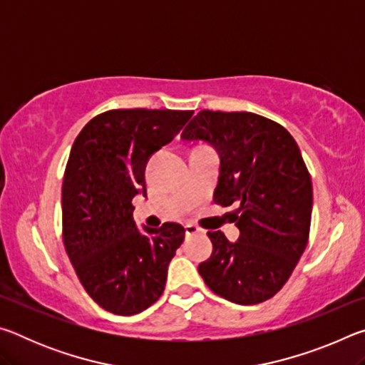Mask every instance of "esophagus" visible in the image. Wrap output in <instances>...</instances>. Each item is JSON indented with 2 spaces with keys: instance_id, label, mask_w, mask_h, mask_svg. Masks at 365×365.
<instances>
[{
  "instance_id": "obj_1",
  "label": "esophagus",
  "mask_w": 365,
  "mask_h": 365,
  "mask_svg": "<svg viewBox=\"0 0 365 365\" xmlns=\"http://www.w3.org/2000/svg\"><path fill=\"white\" fill-rule=\"evenodd\" d=\"M185 233L187 235H195V233H202V230L200 227H196L193 224H187L185 225Z\"/></svg>"
}]
</instances>
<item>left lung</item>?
<instances>
[{"instance_id":"8db88e82","label":"left lung","mask_w":365,"mask_h":365,"mask_svg":"<svg viewBox=\"0 0 365 365\" xmlns=\"http://www.w3.org/2000/svg\"><path fill=\"white\" fill-rule=\"evenodd\" d=\"M205 141L220 158L214 202L238 205L240 237L207 232L212 255L197 272L215 294L235 304H259L279 293L306 250L312 182L294 138L252 113L201 110L182 132Z\"/></svg>"}]
</instances>
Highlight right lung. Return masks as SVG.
<instances>
[{"instance_id":"1","label":"right lung","mask_w":365,"mask_h":365,"mask_svg":"<svg viewBox=\"0 0 365 365\" xmlns=\"http://www.w3.org/2000/svg\"><path fill=\"white\" fill-rule=\"evenodd\" d=\"M193 110L113 109L91 119L71 150L63 182L67 255L98 306L133 316L164 292L185 228L165 222L138 228L132 200L146 196L150 158L170 143Z\"/></svg>"}]
</instances>
